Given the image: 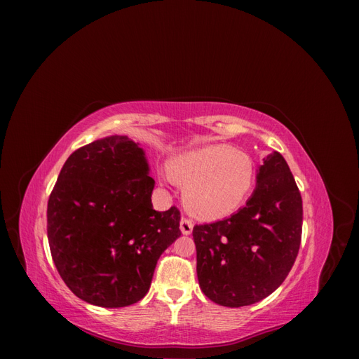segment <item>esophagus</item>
I'll list each match as a JSON object with an SVG mask.
<instances>
[{"instance_id": "obj_1", "label": "esophagus", "mask_w": 359, "mask_h": 359, "mask_svg": "<svg viewBox=\"0 0 359 359\" xmlns=\"http://www.w3.org/2000/svg\"><path fill=\"white\" fill-rule=\"evenodd\" d=\"M180 229L182 232V235H190L193 231V222L187 217H182L181 222H180Z\"/></svg>"}]
</instances>
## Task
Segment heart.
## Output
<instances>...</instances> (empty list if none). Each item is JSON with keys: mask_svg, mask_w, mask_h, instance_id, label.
Instances as JSON below:
<instances>
[{"mask_svg": "<svg viewBox=\"0 0 359 359\" xmlns=\"http://www.w3.org/2000/svg\"><path fill=\"white\" fill-rule=\"evenodd\" d=\"M170 180L184 189V203L201 220H219L241 208L256 181V165L245 151L205 145L169 163Z\"/></svg>", "mask_w": 359, "mask_h": 359, "instance_id": "obj_1", "label": "heart"}]
</instances>
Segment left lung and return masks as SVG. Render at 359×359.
Here are the masks:
<instances>
[{
  "instance_id": "obj_1",
  "label": "left lung",
  "mask_w": 359,
  "mask_h": 359,
  "mask_svg": "<svg viewBox=\"0 0 359 359\" xmlns=\"http://www.w3.org/2000/svg\"><path fill=\"white\" fill-rule=\"evenodd\" d=\"M302 199L286 160L274 151L257 169L244 208L193 227L202 292L224 307L271 295L287 277L301 244Z\"/></svg>"
}]
</instances>
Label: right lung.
<instances>
[{
	"instance_id": "add662e5",
	"label": "right lung",
	"mask_w": 359,
	"mask_h": 359,
	"mask_svg": "<svg viewBox=\"0 0 359 359\" xmlns=\"http://www.w3.org/2000/svg\"><path fill=\"white\" fill-rule=\"evenodd\" d=\"M144 148L107 136L66 160L48 202V240L61 278L82 301L127 307L149 290L157 260L181 235L178 208L156 211Z\"/></svg>"
}]
</instances>
